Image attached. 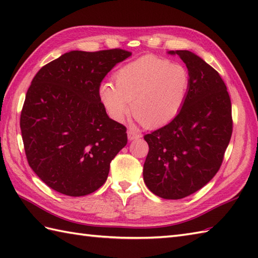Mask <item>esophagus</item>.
<instances>
[{
  "instance_id": "1",
  "label": "esophagus",
  "mask_w": 258,
  "mask_h": 258,
  "mask_svg": "<svg viewBox=\"0 0 258 258\" xmlns=\"http://www.w3.org/2000/svg\"><path fill=\"white\" fill-rule=\"evenodd\" d=\"M141 136H142V135H141L140 133H138V132H135V131H132V130L127 131V138H128L130 141L138 140V139L141 138Z\"/></svg>"
}]
</instances>
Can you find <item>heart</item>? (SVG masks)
Listing matches in <instances>:
<instances>
[{"label":"heart","mask_w":258,"mask_h":258,"mask_svg":"<svg viewBox=\"0 0 258 258\" xmlns=\"http://www.w3.org/2000/svg\"><path fill=\"white\" fill-rule=\"evenodd\" d=\"M189 87L184 65L146 55L126 64L115 74V85L104 83L100 94L111 117L124 122L132 113L146 127L171 122L183 108Z\"/></svg>","instance_id":"b5f03b06"}]
</instances>
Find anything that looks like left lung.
Masks as SVG:
<instances>
[{
	"instance_id": "left-lung-1",
	"label": "left lung",
	"mask_w": 258,
	"mask_h": 258,
	"mask_svg": "<svg viewBox=\"0 0 258 258\" xmlns=\"http://www.w3.org/2000/svg\"><path fill=\"white\" fill-rule=\"evenodd\" d=\"M177 54L189 73L183 108L168 124L144 140L150 151L143 168L152 193L179 200L195 193L215 176L233 132L232 103L221 75L189 51Z\"/></svg>"
}]
</instances>
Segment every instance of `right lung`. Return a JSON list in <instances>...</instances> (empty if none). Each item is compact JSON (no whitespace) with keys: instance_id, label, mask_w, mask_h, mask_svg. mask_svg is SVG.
<instances>
[{"instance_id":"obj_1","label":"right lung","mask_w":258,"mask_h":258,"mask_svg":"<svg viewBox=\"0 0 258 258\" xmlns=\"http://www.w3.org/2000/svg\"><path fill=\"white\" fill-rule=\"evenodd\" d=\"M131 55L120 48L71 51L33 79L21 112L22 139L29 165L52 189L84 196L105 183L127 134L124 125L108 117L100 86Z\"/></svg>"}]
</instances>
